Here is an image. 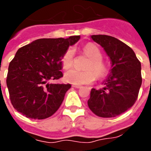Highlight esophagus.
Returning <instances> with one entry per match:
<instances>
[{
	"label": "esophagus",
	"mask_w": 151,
	"mask_h": 151,
	"mask_svg": "<svg viewBox=\"0 0 151 151\" xmlns=\"http://www.w3.org/2000/svg\"><path fill=\"white\" fill-rule=\"evenodd\" d=\"M73 87L75 88H82L81 86H80V85H73Z\"/></svg>",
	"instance_id": "34e87169"
}]
</instances>
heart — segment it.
<instances>
[{
  "label": "heart",
  "mask_w": 151,
  "mask_h": 151,
  "mask_svg": "<svg viewBox=\"0 0 151 151\" xmlns=\"http://www.w3.org/2000/svg\"><path fill=\"white\" fill-rule=\"evenodd\" d=\"M83 51L91 59V62L86 67L88 70L81 71L74 68L71 69L66 72L64 75V79L66 82L78 85H85L94 81L96 80V75L97 78H102L106 74V66L102 62L103 55L99 48L94 44L88 43L84 47ZM73 59L74 49L73 48H69L62 58L63 67L65 70L70 68L73 64Z\"/></svg>",
  "instance_id": "heart-1"
}]
</instances>
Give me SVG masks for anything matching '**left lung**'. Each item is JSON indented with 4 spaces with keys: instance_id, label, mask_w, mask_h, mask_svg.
I'll return each mask as SVG.
<instances>
[{
    "instance_id": "8db88e82",
    "label": "left lung",
    "mask_w": 151,
    "mask_h": 151,
    "mask_svg": "<svg viewBox=\"0 0 151 151\" xmlns=\"http://www.w3.org/2000/svg\"><path fill=\"white\" fill-rule=\"evenodd\" d=\"M110 57L111 69L100 89L92 88L88 107L101 117H114L136 103L142 85L141 63L130 47L107 35H92Z\"/></svg>"
}]
</instances>
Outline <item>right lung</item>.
Wrapping results in <instances>:
<instances>
[{"mask_svg": "<svg viewBox=\"0 0 151 151\" xmlns=\"http://www.w3.org/2000/svg\"><path fill=\"white\" fill-rule=\"evenodd\" d=\"M79 39H38L17 51L9 63L6 83L18 112L31 119H45L56 112L71 85L51 81L63 77V55Z\"/></svg>", "mask_w": 151, "mask_h": 151, "instance_id": "1", "label": "right lung"}]
</instances>
